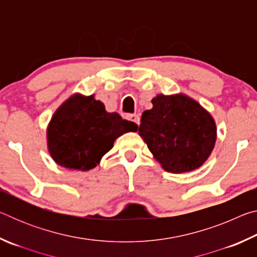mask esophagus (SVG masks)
<instances>
[{"instance_id":"34e87169","label":"esophagus","mask_w":257,"mask_h":257,"mask_svg":"<svg viewBox=\"0 0 257 257\" xmlns=\"http://www.w3.org/2000/svg\"><path fill=\"white\" fill-rule=\"evenodd\" d=\"M127 119L130 120V121H133V122L136 123V124H139V122H141V120H139V116L137 114H128Z\"/></svg>"}]
</instances>
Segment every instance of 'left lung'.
<instances>
[{"label": "left lung", "instance_id": "1", "mask_svg": "<svg viewBox=\"0 0 257 257\" xmlns=\"http://www.w3.org/2000/svg\"><path fill=\"white\" fill-rule=\"evenodd\" d=\"M143 112L138 133L165 171L185 173L201 168L216 142L215 120L188 95L158 94Z\"/></svg>", "mask_w": 257, "mask_h": 257}]
</instances>
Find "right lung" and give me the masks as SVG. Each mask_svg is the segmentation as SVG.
Segmentation results:
<instances>
[{"label": "right lung", "mask_w": 257, "mask_h": 257, "mask_svg": "<svg viewBox=\"0 0 257 257\" xmlns=\"http://www.w3.org/2000/svg\"><path fill=\"white\" fill-rule=\"evenodd\" d=\"M138 125L116 112H107L95 95L72 94L56 108L47 125V151L56 164L76 171H89L125 133Z\"/></svg>", "instance_id": "1"}]
</instances>
